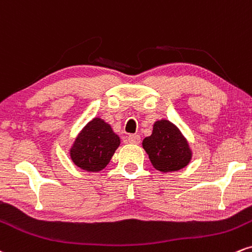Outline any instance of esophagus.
Masks as SVG:
<instances>
[{
	"label": "esophagus",
	"mask_w": 252,
	"mask_h": 252,
	"mask_svg": "<svg viewBox=\"0 0 252 252\" xmlns=\"http://www.w3.org/2000/svg\"><path fill=\"white\" fill-rule=\"evenodd\" d=\"M127 141H128L129 144L138 145L139 143H140V135H138V134H129V135H127Z\"/></svg>",
	"instance_id": "esophagus-1"
}]
</instances>
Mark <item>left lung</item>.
<instances>
[{"label": "left lung", "instance_id": "1", "mask_svg": "<svg viewBox=\"0 0 252 252\" xmlns=\"http://www.w3.org/2000/svg\"><path fill=\"white\" fill-rule=\"evenodd\" d=\"M143 147L153 167L162 173L182 170L192 158L189 141L178 127L166 119L156 121L152 134L143 140Z\"/></svg>", "mask_w": 252, "mask_h": 252}]
</instances>
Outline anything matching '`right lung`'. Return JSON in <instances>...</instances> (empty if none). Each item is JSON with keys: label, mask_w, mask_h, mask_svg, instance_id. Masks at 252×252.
I'll list each match as a JSON object with an SVG mask.
<instances>
[{"label": "right lung", "mask_w": 252, "mask_h": 252, "mask_svg": "<svg viewBox=\"0 0 252 252\" xmlns=\"http://www.w3.org/2000/svg\"><path fill=\"white\" fill-rule=\"evenodd\" d=\"M120 145V138L101 118H93L80 131L69 150L70 159L87 172H99L107 166Z\"/></svg>", "instance_id": "1"}]
</instances>
